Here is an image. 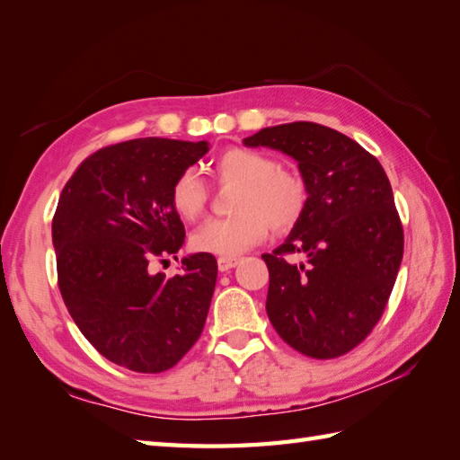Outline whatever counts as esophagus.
<instances>
[{
	"label": "esophagus",
	"mask_w": 460,
	"mask_h": 460,
	"mask_svg": "<svg viewBox=\"0 0 460 460\" xmlns=\"http://www.w3.org/2000/svg\"><path fill=\"white\" fill-rule=\"evenodd\" d=\"M238 258H218V270L220 271H230L232 268H236L238 265Z\"/></svg>",
	"instance_id": "1"
}]
</instances>
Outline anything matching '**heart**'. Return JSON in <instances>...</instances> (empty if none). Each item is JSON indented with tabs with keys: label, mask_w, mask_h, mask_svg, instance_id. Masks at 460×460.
I'll list each match as a JSON object with an SVG mask.
<instances>
[{
	"label": "heart",
	"mask_w": 460,
	"mask_h": 460,
	"mask_svg": "<svg viewBox=\"0 0 460 460\" xmlns=\"http://www.w3.org/2000/svg\"><path fill=\"white\" fill-rule=\"evenodd\" d=\"M220 182L240 185L234 200L236 214L212 218L192 232L190 246L202 253L236 258L258 246L270 228L288 230L307 207V185L288 169H279L273 157L256 149L234 147L214 163ZM208 189L195 169H185L172 182L171 204L182 220H195L207 208Z\"/></svg>",
	"instance_id": "obj_1"
}]
</instances>
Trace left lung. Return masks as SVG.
Here are the masks:
<instances>
[{
    "instance_id": "1",
    "label": "left lung",
    "mask_w": 460,
    "mask_h": 460,
    "mask_svg": "<svg viewBox=\"0 0 460 460\" xmlns=\"http://www.w3.org/2000/svg\"><path fill=\"white\" fill-rule=\"evenodd\" d=\"M297 161L307 207L273 253L265 311L281 339L311 358H336L370 334L403 258V228L384 167L349 136L313 121L243 139ZM305 261L289 264V252Z\"/></svg>"
}]
</instances>
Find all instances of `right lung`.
I'll return each mask as SVG.
<instances>
[{
	"mask_svg": "<svg viewBox=\"0 0 460 460\" xmlns=\"http://www.w3.org/2000/svg\"><path fill=\"white\" fill-rule=\"evenodd\" d=\"M207 153L208 141H124L90 155L60 192L53 218L60 295L90 344L128 370L172 368L204 329L218 273L212 253L182 258L171 279L149 265L185 243L171 189Z\"/></svg>",
	"mask_w": 460,
	"mask_h": 460,
	"instance_id": "1",
	"label": "right lung"
}]
</instances>
